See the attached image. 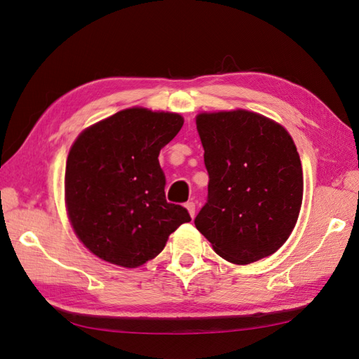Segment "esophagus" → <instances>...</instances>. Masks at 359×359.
Wrapping results in <instances>:
<instances>
[{
  "mask_svg": "<svg viewBox=\"0 0 359 359\" xmlns=\"http://www.w3.org/2000/svg\"><path fill=\"white\" fill-rule=\"evenodd\" d=\"M186 208H187L190 217L193 219L194 214H196V203H194V202H187V203H186Z\"/></svg>",
  "mask_w": 359,
  "mask_h": 359,
  "instance_id": "1",
  "label": "esophagus"
}]
</instances>
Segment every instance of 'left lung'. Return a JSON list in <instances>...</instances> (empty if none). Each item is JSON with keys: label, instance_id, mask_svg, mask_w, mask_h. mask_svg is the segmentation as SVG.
<instances>
[{"label": "left lung", "instance_id": "left-lung-1", "mask_svg": "<svg viewBox=\"0 0 359 359\" xmlns=\"http://www.w3.org/2000/svg\"><path fill=\"white\" fill-rule=\"evenodd\" d=\"M196 126L210 175L198 231L236 265L276 253L297 224L304 190L287 130L244 109L199 114Z\"/></svg>", "mask_w": 359, "mask_h": 359}]
</instances>
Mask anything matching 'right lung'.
<instances>
[{
  "label": "right lung",
  "mask_w": 359,
  "mask_h": 359,
  "mask_svg": "<svg viewBox=\"0 0 359 359\" xmlns=\"http://www.w3.org/2000/svg\"><path fill=\"white\" fill-rule=\"evenodd\" d=\"M184 118L130 107L88 127L66 166V206L74 233L93 255L124 268L154 259L190 214L169 203L158 154Z\"/></svg>",
  "instance_id": "right-lung-1"
}]
</instances>
